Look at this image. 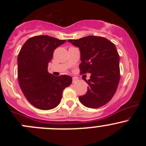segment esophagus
<instances>
[{
	"instance_id": "obj_1",
	"label": "esophagus",
	"mask_w": 146,
	"mask_h": 146,
	"mask_svg": "<svg viewBox=\"0 0 146 146\" xmlns=\"http://www.w3.org/2000/svg\"><path fill=\"white\" fill-rule=\"evenodd\" d=\"M78 81V80L76 78H73V83H76Z\"/></svg>"
}]
</instances>
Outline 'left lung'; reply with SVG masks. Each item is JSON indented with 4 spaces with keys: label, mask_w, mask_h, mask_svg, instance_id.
<instances>
[{
    "label": "left lung",
    "mask_w": 146,
    "mask_h": 146,
    "mask_svg": "<svg viewBox=\"0 0 146 146\" xmlns=\"http://www.w3.org/2000/svg\"><path fill=\"white\" fill-rule=\"evenodd\" d=\"M68 42L79 48L80 73H90L85 80L88 91L79 100L85 107L96 109L111 100L120 79L119 56L115 45L102 36H88Z\"/></svg>",
    "instance_id": "1"
}]
</instances>
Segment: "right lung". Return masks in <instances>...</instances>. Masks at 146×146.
<instances>
[{
  "label": "right lung",
  "mask_w": 146,
  "mask_h": 146,
  "mask_svg": "<svg viewBox=\"0 0 146 146\" xmlns=\"http://www.w3.org/2000/svg\"><path fill=\"white\" fill-rule=\"evenodd\" d=\"M66 40L47 35L29 38L17 56V78L26 99L42 110L55 108L62 98L63 91L72 82L67 75L55 77L47 71L54 51Z\"/></svg>",
  "instance_id": "right-lung-1"
}]
</instances>
